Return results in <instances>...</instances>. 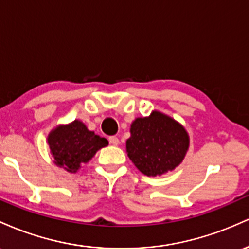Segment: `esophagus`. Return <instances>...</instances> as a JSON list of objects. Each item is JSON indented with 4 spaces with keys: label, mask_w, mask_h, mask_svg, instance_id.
<instances>
[{
    "label": "esophagus",
    "mask_w": 249,
    "mask_h": 249,
    "mask_svg": "<svg viewBox=\"0 0 249 249\" xmlns=\"http://www.w3.org/2000/svg\"><path fill=\"white\" fill-rule=\"evenodd\" d=\"M109 142L113 146H117L119 144V139L116 136H109Z\"/></svg>",
    "instance_id": "obj_1"
}]
</instances>
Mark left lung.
Segmentation results:
<instances>
[{"mask_svg":"<svg viewBox=\"0 0 249 249\" xmlns=\"http://www.w3.org/2000/svg\"><path fill=\"white\" fill-rule=\"evenodd\" d=\"M189 147L188 133L178 121L154 110L148 117H138L130 125L125 142L129 159L147 177L175 169Z\"/></svg>","mask_w":249,"mask_h":249,"instance_id":"obj_1","label":"left lung"}]
</instances>
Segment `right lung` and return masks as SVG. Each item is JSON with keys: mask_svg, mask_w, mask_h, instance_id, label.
Returning a JSON list of instances; mask_svg holds the SVG:
<instances>
[{"mask_svg": "<svg viewBox=\"0 0 249 249\" xmlns=\"http://www.w3.org/2000/svg\"><path fill=\"white\" fill-rule=\"evenodd\" d=\"M48 144L54 163L69 173H76L96 152L108 146V140L88 130L83 122L75 120L57 125L48 135Z\"/></svg>", "mask_w": 249, "mask_h": 249, "instance_id": "obj_1", "label": "right lung"}]
</instances>
